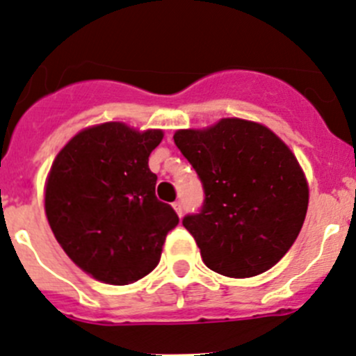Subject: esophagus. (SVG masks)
I'll use <instances>...</instances> for the list:
<instances>
[{"label": "esophagus", "mask_w": 356, "mask_h": 356, "mask_svg": "<svg viewBox=\"0 0 356 356\" xmlns=\"http://www.w3.org/2000/svg\"><path fill=\"white\" fill-rule=\"evenodd\" d=\"M172 207H174V210L177 211V215H179V217H182V213H184V207H182V203H181V201H175V203L172 204Z\"/></svg>", "instance_id": "esophagus-1"}]
</instances>
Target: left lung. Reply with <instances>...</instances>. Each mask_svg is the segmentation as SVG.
Segmentation results:
<instances>
[{
    "mask_svg": "<svg viewBox=\"0 0 356 356\" xmlns=\"http://www.w3.org/2000/svg\"><path fill=\"white\" fill-rule=\"evenodd\" d=\"M174 141L203 184L200 213L186 215L182 225L204 265L236 279L274 267L296 241L308 208L293 152L270 129L241 118L177 131Z\"/></svg>",
    "mask_w": 356,
    "mask_h": 356,
    "instance_id": "left-lung-1",
    "label": "left lung"
}]
</instances>
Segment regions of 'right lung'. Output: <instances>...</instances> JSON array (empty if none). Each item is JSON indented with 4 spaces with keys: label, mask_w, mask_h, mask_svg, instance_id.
Instances as JSON below:
<instances>
[{
    "label": "right lung",
    "mask_w": 356,
    "mask_h": 356,
    "mask_svg": "<svg viewBox=\"0 0 356 356\" xmlns=\"http://www.w3.org/2000/svg\"><path fill=\"white\" fill-rule=\"evenodd\" d=\"M163 139L106 122L75 134L51 165L44 193L49 227L77 267L98 281L125 286L156 267L179 224L156 198L148 158Z\"/></svg>",
    "instance_id": "obj_1"
}]
</instances>
